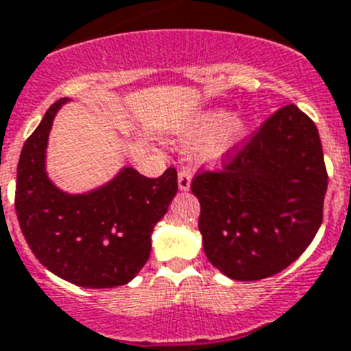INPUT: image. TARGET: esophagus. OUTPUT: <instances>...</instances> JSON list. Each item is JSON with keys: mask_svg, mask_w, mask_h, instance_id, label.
<instances>
[{"mask_svg": "<svg viewBox=\"0 0 351 351\" xmlns=\"http://www.w3.org/2000/svg\"><path fill=\"white\" fill-rule=\"evenodd\" d=\"M178 184L181 192H188V190H190V184H192V172H190V169L179 170Z\"/></svg>", "mask_w": 351, "mask_h": 351, "instance_id": "34e87169", "label": "esophagus"}]
</instances>
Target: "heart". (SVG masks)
<instances>
[{
  "label": "heart",
  "mask_w": 351,
  "mask_h": 351,
  "mask_svg": "<svg viewBox=\"0 0 351 351\" xmlns=\"http://www.w3.org/2000/svg\"><path fill=\"white\" fill-rule=\"evenodd\" d=\"M253 121L245 117H231L226 109H211L193 121L186 134L190 145H208V159H222L251 134Z\"/></svg>",
  "instance_id": "obj_1"
}]
</instances>
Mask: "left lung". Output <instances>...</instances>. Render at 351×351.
<instances>
[{
    "label": "left lung",
    "mask_w": 351,
    "mask_h": 351,
    "mask_svg": "<svg viewBox=\"0 0 351 351\" xmlns=\"http://www.w3.org/2000/svg\"><path fill=\"white\" fill-rule=\"evenodd\" d=\"M328 173L314 121L294 104L278 109L219 170L192 181L199 231L213 267L239 282L289 267L323 222Z\"/></svg>",
    "instance_id": "obj_1"
}]
</instances>
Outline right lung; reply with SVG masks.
<instances>
[{"instance_id":"1","label":"right lung","mask_w":351,"mask_h":351,"mask_svg":"<svg viewBox=\"0 0 351 351\" xmlns=\"http://www.w3.org/2000/svg\"><path fill=\"white\" fill-rule=\"evenodd\" d=\"M66 102L57 100L23 145L17 221L36 258L66 282L89 289L125 285L149 260L152 230L178 193V172L167 169L150 179L127 167L98 190L60 192L46 176L45 152L55 114Z\"/></svg>"}]
</instances>
